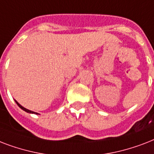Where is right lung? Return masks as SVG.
<instances>
[{"instance_id": "1", "label": "right lung", "mask_w": 154, "mask_h": 154, "mask_svg": "<svg viewBox=\"0 0 154 154\" xmlns=\"http://www.w3.org/2000/svg\"><path fill=\"white\" fill-rule=\"evenodd\" d=\"M16 103H17V105H18V106H19V107L20 108V109H22L23 110H25V112H29V113H36V114H38V113H37V112H32V111H31V110H29V109H25V108H24V107H23V106H21V105H20V104H19V103L17 102V101H16Z\"/></svg>"}]
</instances>
